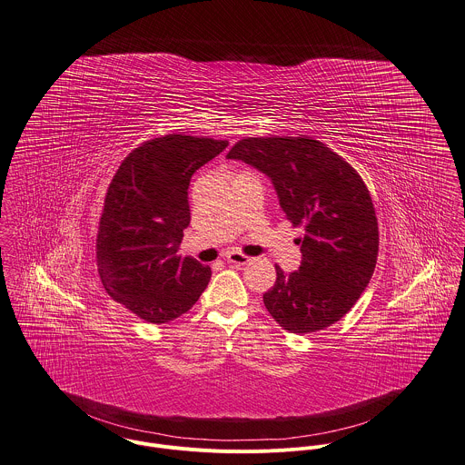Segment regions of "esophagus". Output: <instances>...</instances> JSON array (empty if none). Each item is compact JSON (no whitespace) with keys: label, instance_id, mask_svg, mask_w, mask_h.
<instances>
[{"label":"esophagus","instance_id":"esophagus-1","mask_svg":"<svg viewBox=\"0 0 465 465\" xmlns=\"http://www.w3.org/2000/svg\"><path fill=\"white\" fill-rule=\"evenodd\" d=\"M226 261H228L230 264H233V266H244V264L252 262V257H246V255H242V253H239V252H232V253H228Z\"/></svg>","mask_w":465,"mask_h":465}]
</instances>
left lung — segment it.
<instances>
[{"label":"left lung","mask_w":465,"mask_h":465,"mask_svg":"<svg viewBox=\"0 0 465 465\" xmlns=\"http://www.w3.org/2000/svg\"><path fill=\"white\" fill-rule=\"evenodd\" d=\"M228 160H242L272 178L280 206L303 235L294 242L302 264L285 275L279 266L264 305L280 327L311 334L341 320L371 282L379 228L371 192L358 171L309 136L239 140Z\"/></svg>","instance_id":"1"}]
</instances>
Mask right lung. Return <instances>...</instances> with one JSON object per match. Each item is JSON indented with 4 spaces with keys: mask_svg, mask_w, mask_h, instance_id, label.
Here are the masks:
<instances>
[{
    "mask_svg": "<svg viewBox=\"0 0 465 465\" xmlns=\"http://www.w3.org/2000/svg\"><path fill=\"white\" fill-rule=\"evenodd\" d=\"M226 140L165 134L131 151L107 186L96 268L107 294L147 323H169L199 300L212 270L178 253L192 174Z\"/></svg>",
    "mask_w": 465,
    "mask_h": 465,
    "instance_id": "add662e5",
    "label": "right lung"
}]
</instances>
